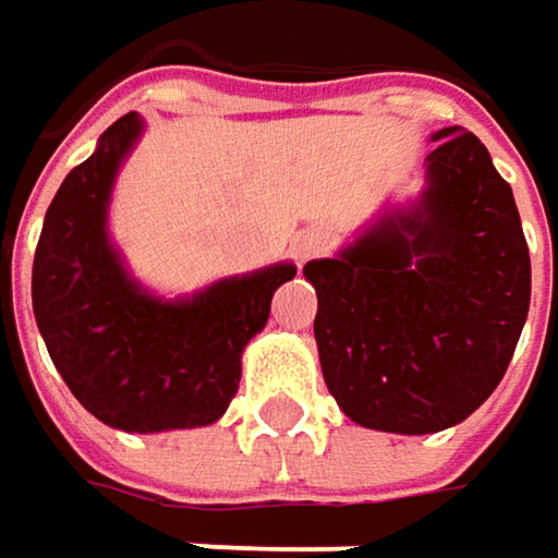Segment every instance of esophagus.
<instances>
[{
    "mask_svg": "<svg viewBox=\"0 0 558 558\" xmlns=\"http://www.w3.org/2000/svg\"><path fill=\"white\" fill-rule=\"evenodd\" d=\"M323 248H326V235H323L319 229H303V232L293 239V255H296V262H310V258L323 255Z\"/></svg>",
    "mask_w": 558,
    "mask_h": 558,
    "instance_id": "1",
    "label": "esophagus"
}]
</instances>
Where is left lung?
<instances>
[{
    "label": "left lung",
    "mask_w": 558,
    "mask_h": 558,
    "mask_svg": "<svg viewBox=\"0 0 558 558\" xmlns=\"http://www.w3.org/2000/svg\"><path fill=\"white\" fill-rule=\"evenodd\" d=\"M425 187L386 204L338 255L306 262L316 344L361 428L434 434L501 383L531 310V252L511 184L480 136L430 133Z\"/></svg>",
    "instance_id": "1"
}]
</instances>
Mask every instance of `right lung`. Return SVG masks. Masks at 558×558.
<instances>
[{
	"instance_id": "obj_1",
	"label": "right lung",
	"mask_w": 558,
	"mask_h": 558,
	"mask_svg": "<svg viewBox=\"0 0 558 558\" xmlns=\"http://www.w3.org/2000/svg\"><path fill=\"white\" fill-rule=\"evenodd\" d=\"M143 128L140 114H124L63 178L34 252V319L60 377L108 428H207L229 409L242 351L268 326L271 296L296 265L220 278L187 296H159L133 278L108 214Z\"/></svg>"
}]
</instances>
